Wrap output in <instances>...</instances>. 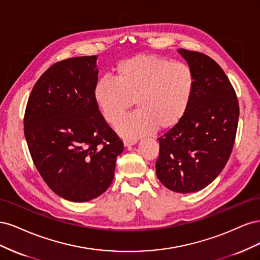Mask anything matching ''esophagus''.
I'll return each instance as SVG.
<instances>
[{
  "mask_svg": "<svg viewBox=\"0 0 260 260\" xmlns=\"http://www.w3.org/2000/svg\"><path fill=\"white\" fill-rule=\"evenodd\" d=\"M137 143V140H133V139H124L123 140V145L125 147H129L131 145H135Z\"/></svg>",
  "mask_w": 260,
  "mask_h": 260,
  "instance_id": "esophagus-1",
  "label": "esophagus"
}]
</instances>
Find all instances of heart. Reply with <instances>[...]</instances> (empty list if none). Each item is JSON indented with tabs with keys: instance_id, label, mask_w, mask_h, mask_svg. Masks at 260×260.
<instances>
[{
	"instance_id": "b5f03b06",
	"label": "heart",
	"mask_w": 260,
	"mask_h": 260,
	"mask_svg": "<svg viewBox=\"0 0 260 260\" xmlns=\"http://www.w3.org/2000/svg\"><path fill=\"white\" fill-rule=\"evenodd\" d=\"M194 88V73L185 62L140 54L116 66L115 79H101L94 100L111 124L119 122L135 102L138 112L117 130L125 137H140L174 128L190 106Z\"/></svg>"
}]
</instances>
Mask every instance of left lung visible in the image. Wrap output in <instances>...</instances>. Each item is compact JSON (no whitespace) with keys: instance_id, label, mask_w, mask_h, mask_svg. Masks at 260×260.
<instances>
[{"instance_id":"1","label":"left lung","mask_w":260,"mask_h":260,"mask_svg":"<svg viewBox=\"0 0 260 260\" xmlns=\"http://www.w3.org/2000/svg\"><path fill=\"white\" fill-rule=\"evenodd\" d=\"M194 73L195 88L185 115L158 138L156 175L169 190H203L224 168L239 122V101L222 68L207 55L179 49Z\"/></svg>"}]
</instances>
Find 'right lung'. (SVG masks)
<instances>
[{
    "mask_svg": "<svg viewBox=\"0 0 260 260\" xmlns=\"http://www.w3.org/2000/svg\"><path fill=\"white\" fill-rule=\"evenodd\" d=\"M96 59L93 55L55 62L36 82L23 117L39 174L55 194L76 203L107 190L123 151L94 100Z\"/></svg>",
    "mask_w": 260,
    "mask_h": 260,
    "instance_id": "right-lung-1",
    "label": "right lung"
}]
</instances>
